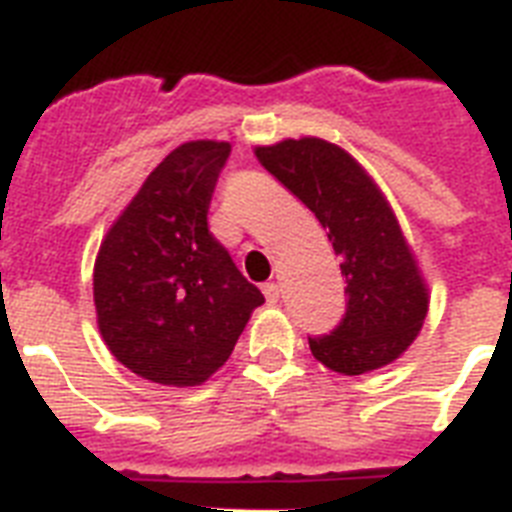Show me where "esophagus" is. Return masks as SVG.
<instances>
[{"mask_svg": "<svg viewBox=\"0 0 512 512\" xmlns=\"http://www.w3.org/2000/svg\"><path fill=\"white\" fill-rule=\"evenodd\" d=\"M264 296H267V304H277L280 301V285L277 282H267L264 285Z\"/></svg>", "mask_w": 512, "mask_h": 512, "instance_id": "1", "label": "esophagus"}]
</instances>
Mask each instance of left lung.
<instances>
[{"instance_id": "left-lung-1", "label": "left lung", "mask_w": 512, "mask_h": 512, "mask_svg": "<svg viewBox=\"0 0 512 512\" xmlns=\"http://www.w3.org/2000/svg\"><path fill=\"white\" fill-rule=\"evenodd\" d=\"M264 169L327 230L346 277V314L330 335L309 338L314 359L341 375L391 365L418 338L428 285L394 208L343 147L320 137L256 147Z\"/></svg>"}]
</instances>
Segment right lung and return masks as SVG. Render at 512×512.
<instances>
[{"mask_svg":"<svg viewBox=\"0 0 512 512\" xmlns=\"http://www.w3.org/2000/svg\"><path fill=\"white\" fill-rule=\"evenodd\" d=\"M230 142L179 145L110 224L94 261L97 327L124 367L161 386L206 383L264 296L208 232Z\"/></svg>","mask_w":512,"mask_h":512,"instance_id":"1","label":"right lung"}]
</instances>
